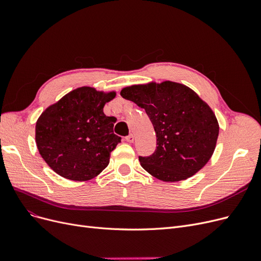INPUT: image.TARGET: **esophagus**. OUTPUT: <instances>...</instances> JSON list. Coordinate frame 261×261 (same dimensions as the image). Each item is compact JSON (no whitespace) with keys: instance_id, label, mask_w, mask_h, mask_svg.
I'll use <instances>...</instances> for the list:
<instances>
[{"instance_id":"1","label":"esophagus","mask_w":261,"mask_h":261,"mask_svg":"<svg viewBox=\"0 0 261 261\" xmlns=\"http://www.w3.org/2000/svg\"><path fill=\"white\" fill-rule=\"evenodd\" d=\"M126 141L128 143H133L134 142V135L133 134H129L128 137H126Z\"/></svg>"}]
</instances>
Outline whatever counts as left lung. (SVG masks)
Returning a JSON list of instances; mask_svg holds the SVG:
<instances>
[{
	"label": "left lung",
	"instance_id": "left-lung-1",
	"mask_svg": "<svg viewBox=\"0 0 261 261\" xmlns=\"http://www.w3.org/2000/svg\"><path fill=\"white\" fill-rule=\"evenodd\" d=\"M120 96L144 109L156 134V149L140 156L147 173L165 182L186 180L205 166L219 137L211 108L193 89L172 81L134 84Z\"/></svg>",
	"mask_w": 261,
	"mask_h": 261
}]
</instances>
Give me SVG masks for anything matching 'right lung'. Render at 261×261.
I'll use <instances>...</instances> for the list:
<instances>
[{
	"label": "right lung",
	"mask_w": 261,
	"mask_h": 261,
	"mask_svg": "<svg viewBox=\"0 0 261 261\" xmlns=\"http://www.w3.org/2000/svg\"><path fill=\"white\" fill-rule=\"evenodd\" d=\"M115 90L82 86L44 110L36 121L35 141L46 163L74 181L97 177L109 165L120 138L113 132L115 117L103 113Z\"/></svg>",
	"instance_id": "add662e5"
}]
</instances>
